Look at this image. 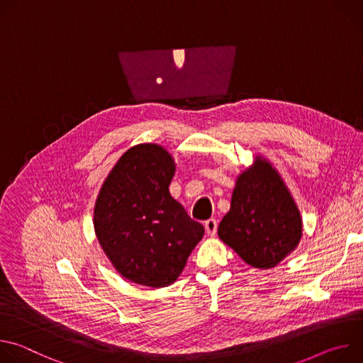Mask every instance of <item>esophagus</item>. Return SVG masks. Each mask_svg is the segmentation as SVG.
Returning <instances> with one entry per match:
<instances>
[{"label": "esophagus", "mask_w": 363, "mask_h": 363, "mask_svg": "<svg viewBox=\"0 0 363 363\" xmlns=\"http://www.w3.org/2000/svg\"><path fill=\"white\" fill-rule=\"evenodd\" d=\"M203 227H205L206 234H208V235H216L217 230H218V221L216 218H211L208 221H205Z\"/></svg>", "instance_id": "obj_1"}]
</instances>
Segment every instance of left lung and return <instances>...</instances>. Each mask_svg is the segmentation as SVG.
I'll return each instance as SVG.
<instances>
[{"label": "left lung", "instance_id": "1", "mask_svg": "<svg viewBox=\"0 0 363 363\" xmlns=\"http://www.w3.org/2000/svg\"><path fill=\"white\" fill-rule=\"evenodd\" d=\"M220 238L257 269H272L301 237L297 206L276 169L266 161L238 177L231 210L218 227Z\"/></svg>", "mask_w": 363, "mask_h": 363}]
</instances>
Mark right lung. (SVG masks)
Returning <instances> with one entry per match:
<instances>
[{
	"label": "right lung",
	"instance_id": "1",
	"mask_svg": "<svg viewBox=\"0 0 363 363\" xmlns=\"http://www.w3.org/2000/svg\"><path fill=\"white\" fill-rule=\"evenodd\" d=\"M174 172L164 147L138 145L123 153L97 196L99 242L116 270L133 283L172 284L203 235V227L169 194Z\"/></svg>",
	"mask_w": 363,
	"mask_h": 363
}]
</instances>
